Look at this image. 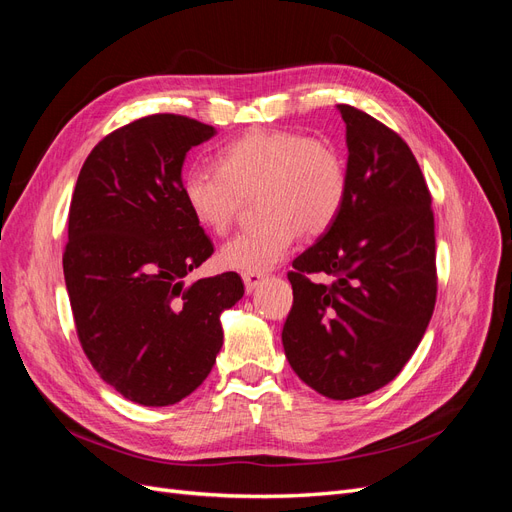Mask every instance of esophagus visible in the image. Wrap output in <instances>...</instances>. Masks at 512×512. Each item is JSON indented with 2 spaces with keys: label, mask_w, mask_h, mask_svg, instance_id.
Segmentation results:
<instances>
[{
  "label": "esophagus",
  "mask_w": 512,
  "mask_h": 512,
  "mask_svg": "<svg viewBox=\"0 0 512 512\" xmlns=\"http://www.w3.org/2000/svg\"><path fill=\"white\" fill-rule=\"evenodd\" d=\"M262 282H265V277H262L260 273H243V284H245L247 294L254 292Z\"/></svg>",
  "instance_id": "1"
}]
</instances>
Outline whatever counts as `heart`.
<instances>
[{
    "label": "heart",
    "mask_w": 512,
    "mask_h": 512,
    "mask_svg": "<svg viewBox=\"0 0 512 512\" xmlns=\"http://www.w3.org/2000/svg\"><path fill=\"white\" fill-rule=\"evenodd\" d=\"M194 220L224 235L247 196L258 194L265 222L224 243L220 265L239 273H267L288 256L301 230L322 235L348 196L344 158L331 145L288 130H256L222 149L218 166L194 164L181 179Z\"/></svg>",
    "instance_id": "b5f03b06"
}]
</instances>
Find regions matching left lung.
<instances>
[{"instance_id":"obj_1","label":"left lung","mask_w":512,"mask_h":512,"mask_svg":"<svg viewBox=\"0 0 512 512\" xmlns=\"http://www.w3.org/2000/svg\"><path fill=\"white\" fill-rule=\"evenodd\" d=\"M346 123L348 196L335 224L294 258L282 342L290 367L329 399L382 389L421 344L436 305L431 196L410 147L359 108ZM327 272L331 287L306 275Z\"/></svg>"}]
</instances>
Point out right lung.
I'll return each mask as SVG.
<instances>
[{
	"instance_id": "right-lung-1",
	"label": "right lung",
	"mask_w": 512,
	"mask_h": 512,
	"mask_svg": "<svg viewBox=\"0 0 512 512\" xmlns=\"http://www.w3.org/2000/svg\"><path fill=\"white\" fill-rule=\"evenodd\" d=\"M215 128L149 115L85 160L70 203L64 277L81 346L100 378L141 406H173L215 363L220 316L243 297L237 273L185 284L213 254L181 192L188 151Z\"/></svg>"
}]
</instances>
